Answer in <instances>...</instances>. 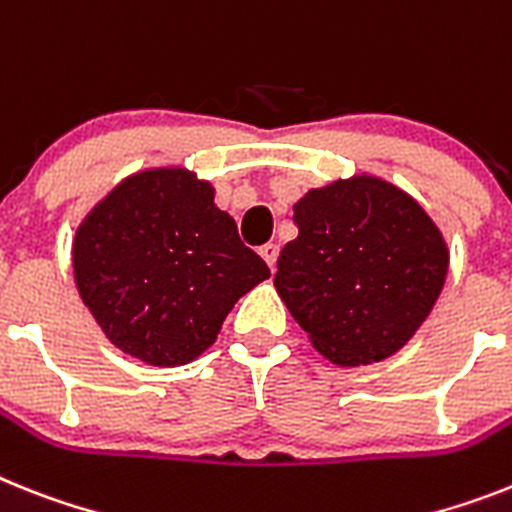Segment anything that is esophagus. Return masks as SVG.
Instances as JSON below:
<instances>
[{"label":"esophagus","mask_w":512,"mask_h":512,"mask_svg":"<svg viewBox=\"0 0 512 512\" xmlns=\"http://www.w3.org/2000/svg\"><path fill=\"white\" fill-rule=\"evenodd\" d=\"M260 257H263V260H265V263L270 265V268H276V260H278V244H273V242L263 244V247H260Z\"/></svg>","instance_id":"1"}]
</instances>
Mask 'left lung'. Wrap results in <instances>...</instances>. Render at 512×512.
I'll use <instances>...</instances> for the list:
<instances>
[{"label":"left lung","instance_id":"8db88e82","mask_svg":"<svg viewBox=\"0 0 512 512\" xmlns=\"http://www.w3.org/2000/svg\"><path fill=\"white\" fill-rule=\"evenodd\" d=\"M299 236L278 255L276 289L315 349L336 364L388 359L422 325L448 273V249L406 192L375 176L309 190Z\"/></svg>","mask_w":512,"mask_h":512}]
</instances>
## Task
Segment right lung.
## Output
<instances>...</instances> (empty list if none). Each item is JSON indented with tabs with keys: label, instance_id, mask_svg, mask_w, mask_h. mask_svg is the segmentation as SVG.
I'll return each mask as SVG.
<instances>
[{
	"label": "right lung",
	"instance_id": "right-lung-1",
	"mask_svg": "<svg viewBox=\"0 0 512 512\" xmlns=\"http://www.w3.org/2000/svg\"><path fill=\"white\" fill-rule=\"evenodd\" d=\"M72 265L109 341L156 367L203 354L231 307L270 278L210 184L184 169L124 179L77 229Z\"/></svg>",
	"mask_w": 512,
	"mask_h": 512
}]
</instances>
